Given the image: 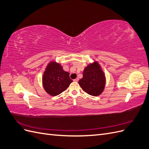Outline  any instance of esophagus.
Listing matches in <instances>:
<instances>
[{
    "instance_id": "1",
    "label": "esophagus",
    "mask_w": 149,
    "mask_h": 149,
    "mask_svg": "<svg viewBox=\"0 0 149 149\" xmlns=\"http://www.w3.org/2000/svg\"><path fill=\"white\" fill-rule=\"evenodd\" d=\"M73 81H74V82H78V81H79V79L78 78H76V79H74Z\"/></svg>"
}]
</instances>
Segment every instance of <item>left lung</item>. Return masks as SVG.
<instances>
[{"label": "left lung", "instance_id": "8db88e82", "mask_svg": "<svg viewBox=\"0 0 149 149\" xmlns=\"http://www.w3.org/2000/svg\"><path fill=\"white\" fill-rule=\"evenodd\" d=\"M79 84L84 91L93 96L102 93L106 84V78L101 67L97 61L89 64L83 71V77Z\"/></svg>", "mask_w": 149, "mask_h": 149}]
</instances>
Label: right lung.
Instances as JSON below:
<instances>
[{
    "instance_id": "obj_1",
    "label": "right lung",
    "mask_w": 149,
    "mask_h": 149,
    "mask_svg": "<svg viewBox=\"0 0 149 149\" xmlns=\"http://www.w3.org/2000/svg\"><path fill=\"white\" fill-rule=\"evenodd\" d=\"M43 88L49 95L55 96L61 94L73 82L70 74L63 70L60 64L49 62L44 71L42 78Z\"/></svg>"
}]
</instances>
